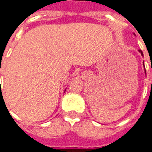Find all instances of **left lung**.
Masks as SVG:
<instances>
[{
    "instance_id": "1",
    "label": "left lung",
    "mask_w": 152,
    "mask_h": 152,
    "mask_svg": "<svg viewBox=\"0 0 152 152\" xmlns=\"http://www.w3.org/2000/svg\"><path fill=\"white\" fill-rule=\"evenodd\" d=\"M139 53H141V56H143V54H142V50H139ZM143 65H144V62H143ZM144 69H145V67H144ZM145 72H146V70H145Z\"/></svg>"
}]
</instances>
